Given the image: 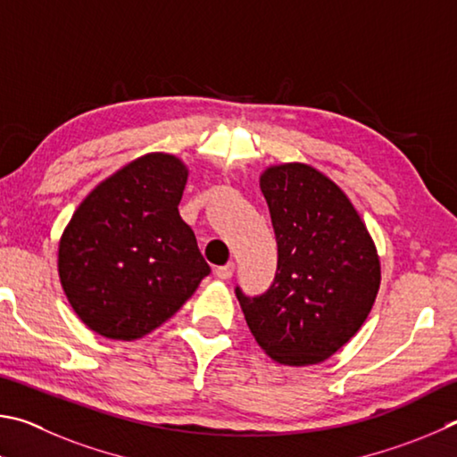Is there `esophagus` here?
Here are the masks:
<instances>
[{
    "label": "esophagus",
    "mask_w": 457,
    "mask_h": 457,
    "mask_svg": "<svg viewBox=\"0 0 457 457\" xmlns=\"http://www.w3.org/2000/svg\"><path fill=\"white\" fill-rule=\"evenodd\" d=\"M233 273H235V265H233V262H227V265L214 269L216 278H222V281H227V278L233 277Z\"/></svg>",
    "instance_id": "34e87169"
}]
</instances>
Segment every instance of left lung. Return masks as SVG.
<instances>
[{
	"label": "left lung",
	"instance_id": "left-lung-1",
	"mask_svg": "<svg viewBox=\"0 0 457 457\" xmlns=\"http://www.w3.org/2000/svg\"><path fill=\"white\" fill-rule=\"evenodd\" d=\"M259 184L277 237V275L261 297L237 289V299L273 361L321 363L371 313L381 285L378 246L349 196L315 166L273 164Z\"/></svg>",
	"mask_w": 457,
	"mask_h": 457
}]
</instances>
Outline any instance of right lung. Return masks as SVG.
I'll return each instance as SVG.
<instances>
[{"label":"right lung","instance_id":"right-lung-1","mask_svg":"<svg viewBox=\"0 0 457 457\" xmlns=\"http://www.w3.org/2000/svg\"><path fill=\"white\" fill-rule=\"evenodd\" d=\"M188 166L148 152L102 180L71 214L58 275L71 309L94 333L140 339L168 321L211 273L179 204Z\"/></svg>","mask_w":457,"mask_h":457}]
</instances>
